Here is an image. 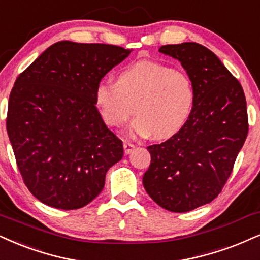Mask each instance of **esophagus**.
Returning <instances> with one entry per match:
<instances>
[{
  "label": "esophagus",
  "mask_w": 260,
  "mask_h": 260,
  "mask_svg": "<svg viewBox=\"0 0 260 260\" xmlns=\"http://www.w3.org/2000/svg\"><path fill=\"white\" fill-rule=\"evenodd\" d=\"M135 149V145H133V143H129V142H125L124 143V152L125 154H130L133 150Z\"/></svg>",
  "instance_id": "esophagus-1"
}]
</instances>
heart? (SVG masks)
<instances>
[{
	"label": "heart",
	"mask_w": 260,
	"mask_h": 260,
	"mask_svg": "<svg viewBox=\"0 0 260 260\" xmlns=\"http://www.w3.org/2000/svg\"><path fill=\"white\" fill-rule=\"evenodd\" d=\"M95 101L108 126H124L135 106L137 117L131 124V133L168 139L190 117L195 88L187 72L155 61H140L123 70L117 82H99Z\"/></svg>",
	"instance_id": "heart-1"
}]
</instances>
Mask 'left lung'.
I'll return each instance as SVG.
<instances>
[{"label": "left lung", "mask_w": 260, "mask_h": 260, "mask_svg": "<svg viewBox=\"0 0 260 260\" xmlns=\"http://www.w3.org/2000/svg\"><path fill=\"white\" fill-rule=\"evenodd\" d=\"M159 52L177 59L194 83L195 102L183 127L147 147L143 187L159 206L183 213L218 197L248 134L245 92L216 54L195 42Z\"/></svg>", "instance_id": "1"}]
</instances>
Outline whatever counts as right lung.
<instances>
[{"mask_svg":"<svg viewBox=\"0 0 260 260\" xmlns=\"http://www.w3.org/2000/svg\"><path fill=\"white\" fill-rule=\"evenodd\" d=\"M130 52L61 41L19 75L6 125L22 181L41 203L61 210L85 206L123 158V142L95 106V89Z\"/></svg>","mask_w":260,"mask_h":260,"instance_id":"obj_1","label":"right lung"}]
</instances>
